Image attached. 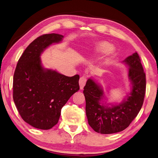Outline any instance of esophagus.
Returning <instances> with one entry per match:
<instances>
[{"mask_svg": "<svg viewBox=\"0 0 158 158\" xmlns=\"http://www.w3.org/2000/svg\"><path fill=\"white\" fill-rule=\"evenodd\" d=\"M86 82V78L85 76L80 77V80H79V85H80V88L81 90H82L83 88H84V86H85Z\"/></svg>", "mask_w": 158, "mask_h": 158, "instance_id": "1", "label": "esophagus"}]
</instances>
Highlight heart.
<instances>
[{
    "mask_svg": "<svg viewBox=\"0 0 158 158\" xmlns=\"http://www.w3.org/2000/svg\"><path fill=\"white\" fill-rule=\"evenodd\" d=\"M96 48L97 51L99 52H106L110 48V45L107 42H100L97 44Z\"/></svg>",
    "mask_w": 158,
    "mask_h": 158,
    "instance_id": "1",
    "label": "heart"
}]
</instances>
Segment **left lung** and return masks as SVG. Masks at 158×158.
<instances>
[{
  "label": "left lung",
  "instance_id": "left-lung-1",
  "mask_svg": "<svg viewBox=\"0 0 158 158\" xmlns=\"http://www.w3.org/2000/svg\"><path fill=\"white\" fill-rule=\"evenodd\" d=\"M123 62L129 67L128 78L132 85L129 95L122 103L108 106L101 102L104 98L102 88L89 78L84 87L86 114L89 124L101 134H112L127 128L142 107L146 90L145 73L137 52Z\"/></svg>",
  "mask_w": 158,
  "mask_h": 158
}]
</instances>
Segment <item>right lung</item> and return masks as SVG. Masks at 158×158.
Masks as SVG:
<instances>
[{
  "mask_svg": "<svg viewBox=\"0 0 158 158\" xmlns=\"http://www.w3.org/2000/svg\"><path fill=\"white\" fill-rule=\"evenodd\" d=\"M63 38L48 34L36 38L23 52L14 72V103L23 120L38 129L48 130L57 124L61 108L80 89L79 75L66 76L41 64L42 52Z\"/></svg>",
  "mask_w": 158,
  "mask_h": 158,
  "instance_id": "1",
  "label": "right lung"
}]
</instances>
